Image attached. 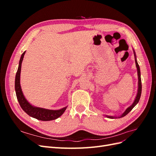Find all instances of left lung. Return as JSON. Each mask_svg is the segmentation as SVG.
<instances>
[{"mask_svg":"<svg viewBox=\"0 0 156 156\" xmlns=\"http://www.w3.org/2000/svg\"><path fill=\"white\" fill-rule=\"evenodd\" d=\"M133 53H134V56H135V64H136V69H137V74H138V79H139V82H138V90H137V94H136V98L135 99V100L133 103V104H132L131 106H129L128 108H126V110L124 111V112L122 113V114L119 116H107L105 115V116H107L108 119H116V118H122V117H124L126 115L128 114V113L133 109V108L137 104L139 100H140V98L141 96V92H142V84H141V79H140V68H139V66L137 63V61H136V55H135V52L133 50Z\"/></svg>","mask_w":156,"mask_h":156,"instance_id":"obj_1","label":"left lung"}]
</instances>
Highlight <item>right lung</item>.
I'll use <instances>...</instances> for the list:
<instances>
[{
    "label": "right lung",
    "mask_w": 156,
    "mask_h": 156,
    "mask_svg": "<svg viewBox=\"0 0 156 156\" xmlns=\"http://www.w3.org/2000/svg\"><path fill=\"white\" fill-rule=\"evenodd\" d=\"M25 52L26 51H25L21 56L20 62H19V67L17 69V72L16 73L15 80V90L19 103H20L22 109L28 115H29L30 116L34 118V119H36L39 120L50 121L58 119V117H60L64 112L66 109L67 107H65L59 110H50L41 107H37L32 105L30 103L28 102L24 95H23V93L22 92L21 87L20 85V74L21 64L23 62V58H24Z\"/></svg>",
    "instance_id": "obj_1"
}]
</instances>
